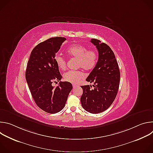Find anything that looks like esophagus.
Wrapping results in <instances>:
<instances>
[{
	"label": "esophagus",
	"instance_id": "34e87169",
	"mask_svg": "<svg viewBox=\"0 0 153 153\" xmlns=\"http://www.w3.org/2000/svg\"><path fill=\"white\" fill-rule=\"evenodd\" d=\"M77 86V85L76 84H73V88H76V87Z\"/></svg>",
	"mask_w": 153,
	"mask_h": 153
}]
</instances>
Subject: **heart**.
Wrapping results in <instances>:
<instances>
[{
  "label": "heart",
  "instance_id": "b5f03b06",
  "mask_svg": "<svg viewBox=\"0 0 153 153\" xmlns=\"http://www.w3.org/2000/svg\"><path fill=\"white\" fill-rule=\"evenodd\" d=\"M67 53L70 57L77 59V68H82L86 71H91L94 68L97 64V52L94 49H88L85 45L80 44L71 45L67 49ZM55 62L60 70L66 69L67 61L61 55L56 56ZM84 77V73L79 70L69 71L63 75L64 80L71 83H77Z\"/></svg>",
  "mask_w": 153,
  "mask_h": 153
}]
</instances>
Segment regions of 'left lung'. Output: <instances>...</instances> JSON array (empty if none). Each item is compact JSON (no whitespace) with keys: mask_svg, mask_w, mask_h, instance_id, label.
<instances>
[{"mask_svg":"<svg viewBox=\"0 0 153 153\" xmlns=\"http://www.w3.org/2000/svg\"><path fill=\"white\" fill-rule=\"evenodd\" d=\"M91 42L96 47L99 53L97 64L86 80L93 83L91 86H81L83 94L80 97L82 107L92 114L102 113L114 102L119 90L120 71L115 55L111 48L96 39Z\"/></svg>","mask_w":153,"mask_h":153,"instance_id":"1","label":"left lung"}]
</instances>
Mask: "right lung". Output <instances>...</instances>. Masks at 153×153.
<instances>
[{"label":"right lung","mask_w":153,"mask_h":153,"mask_svg":"<svg viewBox=\"0 0 153 153\" xmlns=\"http://www.w3.org/2000/svg\"><path fill=\"white\" fill-rule=\"evenodd\" d=\"M65 40L66 38L56 37L39 43L27 63L25 77L32 97L40 109L50 114L62 110L73 89L68 82H60L56 88L52 86L53 82L62 79L55 57Z\"/></svg>","instance_id":"right-lung-1"}]
</instances>
